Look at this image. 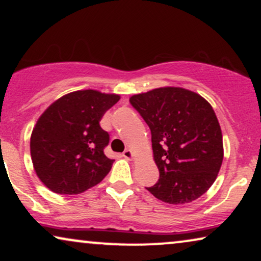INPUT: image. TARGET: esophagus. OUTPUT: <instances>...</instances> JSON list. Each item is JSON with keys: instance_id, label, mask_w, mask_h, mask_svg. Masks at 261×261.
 <instances>
[{"instance_id": "34e87169", "label": "esophagus", "mask_w": 261, "mask_h": 261, "mask_svg": "<svg viewBox=\"0 0 261 261\" xmlns=\"http://www.w3.org/2000/svg\"><path fill=\"white\" fill-rule=\"evenodd\" d=\"M122 156H123V158L128 159V160H130V159H133V156H134V153L132 152L130 149H126V151H124V152L122 153Z\"/></svg>"}]
</instances>
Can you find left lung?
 <instances>
[{"instance_id":"left-lung-1","label":"left lung","mask_w":261,"mask_h":261,"mask_svg":"<svg viewBox=\"0 0 261 261\" xmlns=\"http://www.w3.org/2000/svg\"><path fill=\"white\" fill-rule=\"evenodd\" d=\"M151 129L159 179L146 188L160 201H195L215 181L223 160L222 133L213 107L183 88H159L129 98Z\"/></svg>"}]
</instances>
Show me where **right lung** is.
<instances>
[{
  "instance_id": "add662e5",
  "label": "right lung",
  "mask_w": 261,
  "mask_h": 261,
  "mask_svg": "<svg viewBox=\"0 0 261 261\" xmlns=\"http://www.w3.org/2000/svg\"><path fill=\"white\" fill-rule=\"evenodd\" d=\"M119 95L82 90L52 103L31 137V155L39 179L60 195H77L102 181L114 160L105 154L108 132L99 121Z\"/></svg>"
}]
</instances>
